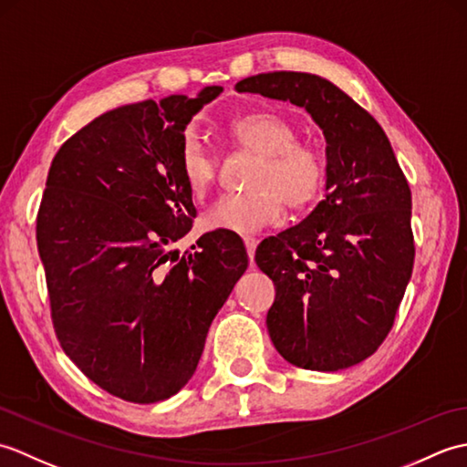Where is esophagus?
Here are the masks:
<instances>
[{
	"label": "esophagus",
	"mask_w": 467,
	"mask_h": 467,
	"mask_svg": "<svg viewBox=\"0 0 467 467\" xmlns=\"http://www.w3.org/2000/svg\"><path fill=\"white\" fill-rule=\"evenodd\" d=\"M256 239H253V236H246L244 239V246H246V254H249V259L253 261L254 259V251H256Z\"/></svg>",
	"instance_id": "obj_1"
}]
</instances>
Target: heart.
I'll use <instances>...</instances> for the list:
<instances>
[{
    "label": "heart",
    "instance_id": "heart-1",
    "mask_svg": "<svg viewBox=\"0 0 467 467\" xmlns=\"http://www.w3.org/2000/svg\"><path fill=\"white\" fill-rule=\"evenodd\" d=\"M231 140L261 156L249 181L251 192L226 194L208 208L202 223L208 231L254 234L276 223L283 202L305 208L325 186V162L317 148L296 140L295 126L271 112H253L228 124ZM181 174L191 192L201 196L218 176V156L198 134H186L181 144Z\"/></svg>",
    "mask_w": 467,
    "mask_h": 467
}]
</instances>
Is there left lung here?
Segmentation results:
<instances>
[{"instance_id":"obj_1","label":"left lung","mask_w":467,"mask_h":467,"mask_svg":"<svg viewBox=\"0 0 467 467\" xmlns=\"http://www.w3.org/2000/svg\"><path fill=\"white\" fill-rule=\"evenodd\" d=\"M234 88L305 108L323 130L325 201L254 261L275 283V349L303 369H347L379 349L411 279L410 184L383 128L325 78L269 72Z\"/></svg>"}]
</instances>
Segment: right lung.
<instances>
[{
    "label": "right lung",
    "instance_id": "right-lung-1",
    "mask_svg": "<svg viewBox=\"0 0 467 467\" xmlns=\"http://www.w3.org/2000/svg\"><path fill=\"white\" fill-rule=\"evenodd\" d=\"M221 92L116 108L67 138L49 166L36 239L57 341L124 401L182 389L249 266L228 231L202 234L194 253L172 249L196 216L178 162L186 124Z\"/></svg>",
    "mask_w": 467,
    "mask_h": 467
}]
</instances>
